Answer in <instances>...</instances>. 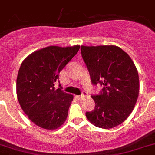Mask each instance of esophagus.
I'll return each instance as SVG.
<instances>
[{
	"label": "esophagus",
	"mask_w": 155,
	"mask_h": 155,
	"mask_svg": "<svg viewBox=\"0 0 155 155\" xmlns=\"http://www.w3.org/2000/svg\"><path fill=\"white\" fill-rule=\"evenodd\" d=\"M86 96H87V93L86 92L84 91L83 93H82V95H80V96H76V97H77L79 100H82L83 98H85Z\"/></svg>",
	"instance_id": "1"
}]
</instances>
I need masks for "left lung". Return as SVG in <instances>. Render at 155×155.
I'll use <instances>...</instances> for the list:
<instances>
[{"label":"left lung","mask_w":155,"mask_h":155,"mask_svg":"<svg viewBox=\"0 0 155 155\" xmlns=\"http://www.w3.org/2000/svg\"><path fill=\"white\" fill-rule=\"evenodd\" d=\"M81 53L92 84L103 85L99 94L91 96L95 107L86 112L87 118L104 129L119 125L132 112L140 92L134 61L116 46H81Z\"/></svg>","instance_id":"8db88e82"}]
</instances>
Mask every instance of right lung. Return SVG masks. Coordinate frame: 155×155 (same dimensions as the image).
Returning <instances> with one entry per match:
<instances>
[{"mask_svg":"<svg viewBox=\"0 0 155 155\" xmlns=\"http://www.w3.org/2000/svg\"><path fill=\"white\" fill-rule=\"evenodd\" d=\"M80 46H51L35 51L21 63L16 80L18 101L36 125L55 130L66 121L73 96L54 88L59 73Z\"/></svg>","mask_w":155,"mask_h":155,"instance_id":"obj_1","label":"right lung"}]
</instances>
